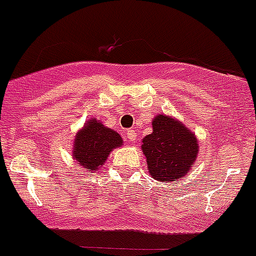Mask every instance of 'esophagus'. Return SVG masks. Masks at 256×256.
<instances>
[{
  "instance_id": "esophagus-1",
  "label": "esophagus",
  "mask_w": 256,
  "mask_h": 256,
  "mask_svg": "<svg viewBox=\"0 0 256 256\" xmlns=\"http://www.w3.org/2000/svg\"><path fill=\"white\" fill-rule=\"evenodd\" d=\"M126 136H127L128 140L130 142H134L136 139V130H133V129H128L127 132H126Z\"/></svg>"
}]
</instances>
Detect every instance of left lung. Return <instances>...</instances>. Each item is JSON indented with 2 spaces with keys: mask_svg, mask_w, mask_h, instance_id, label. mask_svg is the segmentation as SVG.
<instances>
[{
  "mask_svg": "<svg viewBox=\"0 0 256 256\" xmlns=\"http://www.w3.org/2000/svg\"><path fill=\"white\" fill-rule=\"evenodd\" d=\"M153 132L143 138L142 150L156 180L172 183L190 172L198 156V140L190 129L166 114L154 117Z\"/></svg>",
  "mask_w": 256,
  "mask_h": 256,
  "instance_id": "obj_1",
  "label": "left lung"
}]
</instances>
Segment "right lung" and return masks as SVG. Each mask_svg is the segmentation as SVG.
<instances>
[{
	"label": "right lung",
	"instance_id": "1",
	"mask_svg": "<svg viewBox=\"0 0 256 256\" xmlns=\"http://www.w3.org/2000/svg\"><path fill=\"white\" fill-rule=\"evenodd\" d=\"M122 146L123 139L117 132L104 127L100 120L92 118L76 134L73 159L90 173L106 163L113 149Z\"/></svg>",
	"mask_w": 256,
	"mask_h": 256
}]
</instances>
